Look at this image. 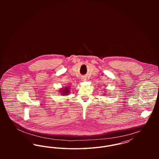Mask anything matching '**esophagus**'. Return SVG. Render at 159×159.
Segmentation results:
<instances>
[{"mask_svg": "<svg viewBox=\"0 0 159 159\" xmlns=\"http://www.w3.org/2000/svg\"><path fill=\"white\" fill-rule=\"evenodd\" d=\"M83 81H86V79H83Z\"/></svg>", "mask_w": 159, "mask_h": 159, "instance_id": "1", "label": "esophagus"}]
</instances>
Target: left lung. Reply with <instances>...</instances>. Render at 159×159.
I'll return each mask as SVG.
<instances>
[{"label":"left lung","instance_id":"1","mask_svg":"<svg viewBox=\"0 0 159 159\" xmlns=\"http://www.w3.org/2000/svg\"><path fill=\"white\" fill-rule=\"evenodd\" d=\"M103 95H107V94H105V93H103Z\"/></svg>","mask_w":159,"mask_h":159}]
</instances>
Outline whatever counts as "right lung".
Returning a JSON list of instances; mask_svg holds the SVG:
<instances>
[{"label":"right lung","instance_id":"obj_1","mask_svg":"<svg viewBox=\"0 0 159 159\" xmlns=\"http://www.w3.org/2000/svg\"><path fill=\"white\" fill-rule=\"evenodd\" d=\"M59 92H61L62 95H68L70 93V87L66 86L64 88H62L59 90Z\"/></svg>","mask_w":159,"mask_h":159}]
</instances>
